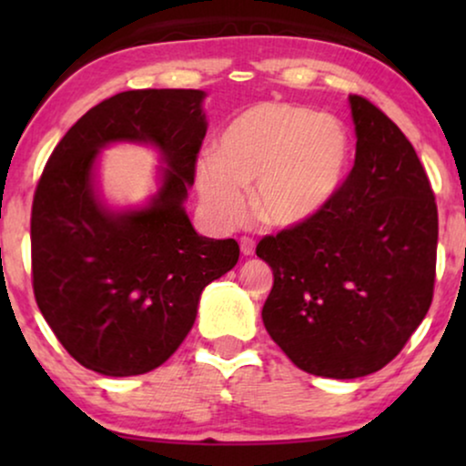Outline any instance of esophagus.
Instances as JSON below:
<instances>
[{
    "instance_id": "1",
    "label": "esophagus",
    "mask_w": 466,
    "mask_h": 466,
    "mask_svg": "<svg viewBox=\"0 0 466 466\" xmlns=\"http://www.w3.org/2000/svg\"><path fill=\"white\" fill-rule=\"evenodd\" d=\"M239 248H241V254H244V257H254V241L250 238H241Z\"/></svg>"
}]
</instances>
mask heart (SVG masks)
Instances as JSON below:
<instances>
[{
	"label": "heart",
	"mask_w": 466,
	"mask_h": 466,
	"mask_svg": "<svg viewBox=\"0 0 466 466\" xmlns=\"http://www.w3.org/2000/svg\"><path fill=\"white\" fill-rule=\"evenodd\" d=\"M352 137L333 114L286 101H263L239 112L199 158L195 184L214 220L235 225L254 212L265 225L290 228L329 206L346 180Z\"/></svg>",
	"instance_id": "heart-1"
}]
</instances>
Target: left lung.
Wrapping results in <instances>:
<instances>
[{
    "mask_svg": "<svg viewBox=\"0 0 466 466\" xmlns=\"http://www.w3.org/2000/svg\"><path fill=\"white\" fill-rule=\"evenodd\" d=\"M348 101L346 184L314 218L257 246L273 271L267 333L299 369L333 380L365 378L403 350L431 308L439 233L410 139L371 101Z\"/></svg>",
    "mask_w": 466,
    "mask_h": 466,
    "instance_id": "obj_1",
    "label": "left lung"
}]
</instances>
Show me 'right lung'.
<instances>
[{
	"label": "right lung",
	"mask_w": 466,
	"mask_h": 466,
	"mask_svg": "<svg viewBox=\"0 0 466 466\" xmlns=\"http://www.w3.org/2000/svg\"><path fill=\"white\" fill-rule=\"evenodd\" d=\"M206 91L139 88L95 106L50 155L31 209L37 308L82 367L110 378L161 367L193 329L203 289L231 271L235 239L203 238L184 201L208 131ZM137 143L159 155L157 190L116 208L98 155Z\"/></svg>",
	"instance_id": "obj_1"
}]
</instances>
